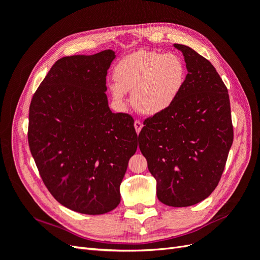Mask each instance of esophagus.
<instances>
[{
	"label": "esophagus",
	"mask_w": 260,
	"mask_h": 260,
	"mask_svg": "<svg viewBox=\"0 0 260 260\" xmlns=\"http://www.w3.org/2000/svg\"><path fill=\"white\" fill-rule=\"evenodd\" d=\"M142 127H143V123L141 122L140 120H136L135 121V128H136L137 133H140V131H141V129H142Z\"/></svg>",
	"instance_id": "1"
}]
</instances>
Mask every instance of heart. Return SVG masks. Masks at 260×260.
Returning <instances> with one entry per match:
<instances>
[{
	"label": "heart",
	"instance_id": "obj_1",
	"mask_svg": "<svg viewBox=\"0 0 260 260\" xmlns=\"http://www.w3.org/2000/svg\"><path fill=\"white\" fill-rule=\"evenodd\" d=\"M113 76L115 83L109 84V90L118 105H127L125 94L132 92L138 111L155 116L175 104L185 83L186 68L175 53L139 51L118 61Z\"/></svg>",
	"mask_w": 260,
	"mask_h": 260
}]
</instances>
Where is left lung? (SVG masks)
<instances>
[{
  "label": "left lung",
  "instance_id": "obj_1",
  "mask_svg": "<svg viewBox=\"0 0 260 260\" xmlns=\"http://www.w3.org/2000/svg\"><path fill=\"white\" fill-rule=\"evenodd\" d=\"M187 75L179 98L167 112L149 117L139 147L156 180L165 205H195L212 193L233 142L228 89L211 62L183 44Z\"/></svg>",
  "mask_w": 260,
  "mask_h": 260
}]
</instances>
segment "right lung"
I'll use <instances>...</instances> for the list:
<instances>
[{
  "mask_svg": "<svg viewBox=\"0 0 260 260\" xmlns=\"http://www.w3.org/2000/svg\"><path fill=\"white\" fill-rule=\"evenodd\" d=\"M112 50L58 59L29 108L28 142L45 186L62 206L102 215L120 203V183L138 148L133 118L106 95Z\"/></svg>",
  "mask_w": 260,
  "mask_h": 260,
  "instance_id": "1",
  "label": "right lung"
}]
</instances>
